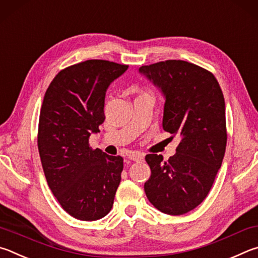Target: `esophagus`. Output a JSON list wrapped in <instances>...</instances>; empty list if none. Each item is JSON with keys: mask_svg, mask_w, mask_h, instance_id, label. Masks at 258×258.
I'll list each match as a JSON object with an SVG mask.
<instances>
[{"mask_svg": "<svg viewBox=\"0 0 258 258\" xmlns=\"http://www.w3.org/2000/svg\"><path fill=\"white\" fill-rule=\"evenodd\" d=\"M129 160L132 161H142L144 159V154H142V153H133V154H130L129 156Z\"/></svg>", "mask_w": 258, "mask_h": 258, "instance_id": "obj_1", "label": "esophagus"}]
</instances>
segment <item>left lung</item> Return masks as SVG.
Instances as JSON below:
<instances>
[{
  "label": "left lung",
  "instance_id": "8db88e82",
  "mask_svg": "<svg viewBox=\"0 0 258 258\" xmlns=\"http://www.w3.org/2000/svg\"><path fill=\"white\" fill-rule=\"evenodd\" d=\"M164 94L163 129L181 138L168 161L146 155L151 178L144 184L157 210L182 215L209 195L227 146L223 93L211 71L182 60H166L139 68Z\"/></svg>",
  "mask_w": 258,
  "mask_h": 258
}]
</instances>
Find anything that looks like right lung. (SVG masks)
Wrapping results in <instances>:
<instances>
[{"mask_svg": "<svg viewBox=\"0 0 258 258\" xmlns=\"http://www.w3.org/2000/svg\"><path fill=\"white\" fill-rule=\"evenodd\" d=\"M126 64L87 60L54 77L40 107L37 145L48 187L68 214L95 221L111 211L123 159L89 146L99 132L106 89Z\"/></svg>", "mask_w": 258, "mask_h": 258, "instance_id": "add662e5", "label": "right lung"}]
</instances>
